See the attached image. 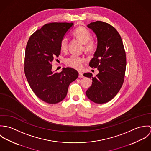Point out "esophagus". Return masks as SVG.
Masks as SVG:
<instances>
[{
    "label": "esophagus",
    "instance_id": "34e87169",
    "mask_svg": "<svg viewBox=\"0 0 151 151\" xmlns=\"http://www.w3.org/2000/svg\"><path fill=\"white\" fill-rule=\"evenodd\" d=\"M78 77H79V78H83V77H84V75H83V74L82 73H79V76H78Z\"/></svg>",
    "mask_w": 151,
    "mask_h": 151
}]
</instances>
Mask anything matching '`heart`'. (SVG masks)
<instances>
[{"label":"heart","mask_w":151,"mask_h":151,"mask_svg":"<svg viewBox=\"0 0 151 151\" xmlns=\"http://www.w3.org/2000/svg\"><path fill=\"white\" fill-rule=\"evenodd\" d=\"M73 35L84 43V49L86 52H92L96 47V43L93 40L91 39V34L90 31L84 27H78L73 31ZM68 38L65 36L60 42V48L62 51L65 52L67 49ZM86 60L84 56L76 55H71L65 59V64L72 68L81 70L83 67V64Z\"/></svg>","instance_id":"heart-1"}]
</instances>
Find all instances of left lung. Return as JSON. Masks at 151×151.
Returning <instances> with one entry per match:
<instances>
[{
  "label": "left lung",
  "mask_w": 151,
  "mask_h": 151,
  "mask_svg": "<svg viewBox=\"0 0 151 151\" xmlns=\"http://www.w3.org/2000/svg\"><path fill=\"white\" fill-rule=\"evenodd\" d=\"M87 27L95 32L98 40L97 49L89 65L97 68L99 73L95 77L90 73L84 74L92 80L86 95L96 104H105L117 95L123 84L126 68V52L120 34L111 25L96 21Z\"/></svg>",
  "instance_id": "obj_1"
}]
</instances>
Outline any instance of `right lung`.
<instances>
[{"instance_id":"obj_1","label":"right lung","mask_w":151,"mask_h":151,"mask_svg":"<svg viewBox=\"0 0 151 151\" xmlns=\"http://www.w3.org/2000/svg\"><path fill=\"white\" fill-rule=\"evenodd\" d=\"M73 25L72 22L45 24L31 35L26 46L25 77L36 96L47 104L63 101L69 85L78 76V71L70 67L60 73L52 71V62L60 54V41Z\"/></svg>"}]
</instances>
